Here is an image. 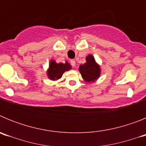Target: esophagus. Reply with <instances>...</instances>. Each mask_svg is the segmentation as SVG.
<instances>
[{
	"mask_svg": "<svg viewBox=\"0 0 146 146\" xmlns=\"http://www.w3.org/2000/svg\"><path fill=\"white\" fill-rule=\"evenodd\" d=\"M70 63H71V64H72V66H75V65H76L75 60H70Z\"/></svg>",
	"mask_w": 146,
	"mask_h": 146,
	"instance_id": "34e87169",
	"label": "esophagus"
}]
</instances>
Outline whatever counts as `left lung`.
Returning a JSON list of instances; mask_svg holds the SVG:
<instances>
[{
  "label": "left lung",
  "mask_w": 146,
  "mask_h": 146,
  "mask_svg": "<svg viewBox=\"0 0 146 146\" xmlns=\"http://www.w3.org/2000/svg\"><path fill=\"white\" fill-rule=\"evenodd\" d=\"M86 62L79 66L80 73L83 80L88 83L96 82L101 75V67L91 54L86 56Z\"/></svg>",
  "instance_id": "obj_1"
}]
</instances>
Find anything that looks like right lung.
I'll return each instance as SVG.
<instances>
[{"label": "right lung", "mask_w": 146, "mask_h": 146, "mask_svg": "<svg viewBox=\"0 0 146 146\" xmlns=\"http://www.w3.org/2000/svg\"><path fill=\"white\" fill-rule=\"evenodd\" d=\"M72 66L68 62L66 61L65 64L63 63H56L55 60L51 59L49 63V67L47 70V77L50 80L56 81L60 79L65 72L71 70Z\"/></svg>", "instance_id": "add662e5"}]
</instances>
